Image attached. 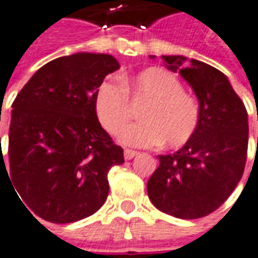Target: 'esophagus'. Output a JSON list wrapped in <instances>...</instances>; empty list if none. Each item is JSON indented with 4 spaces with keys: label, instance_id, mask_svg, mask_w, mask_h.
<instances>
[{
    "label": "esophagus",
    "instance_id": "esophagus-1",
    "mask_svg": "<svg viewBox=\"0 0 258 258\" xmlns=\"http://www.w3.org/2000/svg\"><path fill=\"white\" fill-rule=\"evenodd\" d=\"M138 154H139L138 152H133V150H129V149H127V150H125V159L132 160L133 157H136Z\"/></svg>",
    "mask_w": 258,
    "mask_h": 258
}]
</instances>
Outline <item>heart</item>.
Here are the masks:
<instances>
[{"label":"heart","instance_id":"heart-1","mask_svg":"<svg viewBox=\"0 0 258 258\" xmlns=\"http://www.w3.org/2000/svg\"><path fill=\"white\" fill-rule=\"evenodd\" d=\"M133 102L146 100L141 110L142 120L129 128ZM94 108L106 132L131 147H153L166 142L167 146H184L192 138L201 122L198 99L182 90L177 76L161 67H150L120 84L104 81L95 91Z\"/></svg>","mask_w":258,"mask_h":258}]
</instances>
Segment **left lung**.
Instances as JSON below:
<instances>
[{"mask_svg": "<svg viewBox=\"0 0 258 258\" xmlns=\"http://www.w3.org/2000/svg\"><path fill=\"white\" fill-rule=\"evenodd\" d=\"M198 97L201 122L185 146L159 156L160 166L147 182V194L159 211L180 219L212 214L230 197L246 166L247 111L226 76L198 60L164 56Z\"/></svg>", "mask_w": 258, "mask_h": 258, "instance_id": "1", "label": "left lung"}]
</instances>
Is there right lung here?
<instances>
[{"label": "right lung", "mask_w": 258, "mask_h": 258, "mask_svg": "<svg viewBox=\"0 0 258 258\" xmlns=\"http://www.w3.org/2000/svg\"><path fill=\"white\" fill-rule=\"evenodd\" d=\"M118 69L109 54L77 53L44 64L18 92L1 173L44 221L72 223L95 214L109 192V168L125 163L94 108L97 88Z\"/></svg>", "instance_id": "add662e5"}]
</instances>
